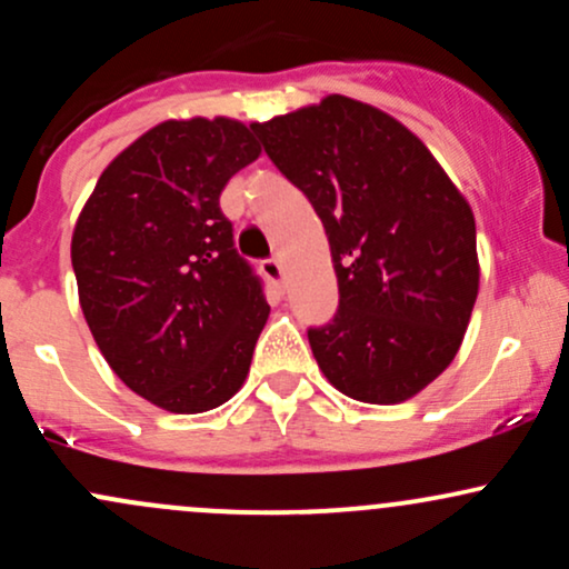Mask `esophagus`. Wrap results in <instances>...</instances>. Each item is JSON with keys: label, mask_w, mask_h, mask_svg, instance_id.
<instances>
[{"label": "esophagus", "mask_w": 569, "mask_h": 569, "mask_svg": "<svg viewBox=\"0 0 569 569\" xmlns=\"http://www.w3.org/2000/svg\"><path fill=\"white\" fill-rule=\"evenodd\" d=\"M262 272H264V278L276 286L283 280V264H280V259H264Z\"/></svg>", "instance_id": "1"}]
</instances>
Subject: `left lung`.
Returning a JSON list of instances; mask_svg holds the SVG:
<instances>
[{"label":"left lung","instance_id":"left-lung-1","mask_svg":"<svg viewBox=\"0 0 569 569\" xmlns=\"http://www.w3.org/2000/svg\"><path fill=\"white\" fill-rule=\"evenodd\" d=\"M267 158L329 234L339 307L310 326L339 393L401 403L452 363L479 293L476 221L428 147L345 96L253 122Z\"/></svg>","mask_w":569,"mask_h":569}]
</instances>
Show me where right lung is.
Returning a JSON list of instances; mask_svg holds the SVG:
<instances>
[{"mask_svg":"<svg viewBox=\"0 0 569 569\" xmlns=\"http://www.w3.org/2000/svg\"><path fill=\"white\" fill-rule=\"evenodd\" d=\"M259 152L238 120L160 122L109 162L77 219L71 267L98 350L173 415L238 393L270 316L219 206Z\"/></svg>","mask_w":569,"mask_h":569,"instance_id":"obj_1","label":"right lung"}]
</instances>
